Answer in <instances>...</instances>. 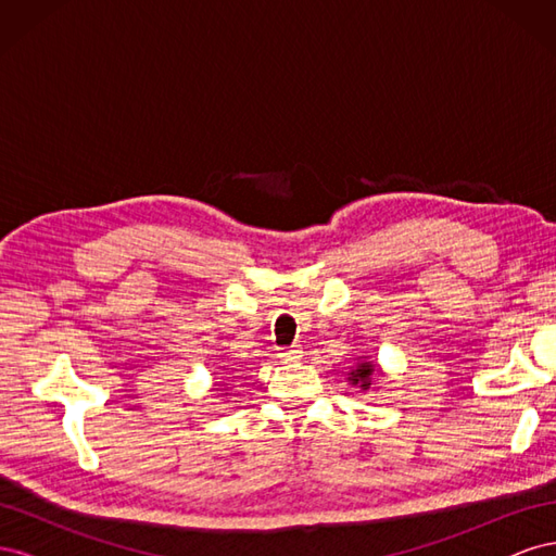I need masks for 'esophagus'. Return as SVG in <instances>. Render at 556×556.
<instances>
[{
    "label": "esophagus",
    "instance_id": "esophagus-1",
    "mask_svg": "<svg viewBox=\"0 0 556 556\" xmlns=\"http://www.w3.org/2000/svg\"><path fill=\"white\" fill-rule=\"evenodd\" d=\"M280 357H282V362H288V364H296L301 357H304V352H301V348H288V350H282L280 352Z\"/></svg>",
    "mask_w": 556,
    "mask_h": 556
}]
</instances>
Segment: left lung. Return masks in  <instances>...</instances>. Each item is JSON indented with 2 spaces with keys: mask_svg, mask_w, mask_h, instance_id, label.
Listing matches in <instances>:
<instances>
[{
  "mask_svg": "<svg viewBox=\"0 0 556 556\" xmlns=\"http://www.w3.org/2000/svg\"><path fill=\"white\" fill-rule=\"evenodd\" d=\"M378 376H382L380 374V368H378V364L374 362V359H366V357H362V362H357L355 366L350 368V374H348V382L350 384H355V387H359L362 392H366V390H376V378Z\"/></svg>",
  "mask_w": 556,
  "mask_h": 556,
  "instance_id": "8db88e82",
  "label": "left lung"
}]
</instances>
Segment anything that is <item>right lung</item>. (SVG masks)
<instances>
[{"instance_id": "1", "label": "right lung", "mask_w": 556, "mask_h": 556, "mask_svg": "<svg viewBox=\"0 0 556 556\" xmlns=\"http://www.w3.org/2000/svg\"><path fill=\"white\" fill-rule=\"evenodd\" d=\"M217 392H223V394H227V387H223V384H220V387H217Z\"/></svg>"}]
</instances>
